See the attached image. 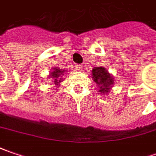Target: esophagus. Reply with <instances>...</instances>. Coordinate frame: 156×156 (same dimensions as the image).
Listing matches in <instances>:
<instances>
[{
  "instance_id": "34e87169",
  "label": "esophagus",
  "mask_w": 156,
  "mask_h": 156,
  "mask_svg": "<svg viewBox=\"0 0 156 156\" xmlns=\"http://www.w3.org/2000/svg\"><path fill=\"white\" fill-rule=\"evenodd\" d=\"M74 69L76 70V71H81L82 69V65H74Z\"/></svg>"
}]
</instances>
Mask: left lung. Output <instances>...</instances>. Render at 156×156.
Listing matches in <instances>:
<instances>
[{"label": "left lung", "instance_id": "left-lung-1", "mask_svg": "<svg viewBox=\"0 0 156 156\" xmlns=\"http://www.w3.org/2000/svg\"><path fill=\"white\" fill-rule=\"evenodd\" d=\"M91 78L98 87L99 94L107 95L114 85L112 74L104 66H96L92 69Z\"/></svg>", "mask_w": 156, "mask_h": 156}]
</instances>
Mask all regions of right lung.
<instances>
[{
  "instance_id": "add662e5",
  "label": "right lung",
  "mask_w": 156,
  "mask_h": 156,
  "mask_svg": "<svg viewBox=\"0 0 156 156\" xmlns=\"http://www.w3.org/2000/svg\"><path fill=\"white\" fill-rule=\"evenodd\" d=\"M65 72H66V70H62L58 67H52L51 71L49 73L48 78H51V82H53L55 85H59L63 82L62 76L65 75Z\"/></svg>"
}]
</instances>
